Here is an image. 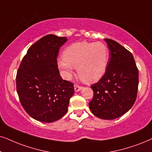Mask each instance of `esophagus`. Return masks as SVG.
Listing matches in <instances>:
<instances>
[{"label":"esophagus","mask_w":152,"mask_h":152,"mask_svg":"<svg viewBox=\"0 0 152 152\" xmlns=\"http://www.w3.org/2000/svg\"><path fill=\"white\" fill-rule=\"evenodd\" d=\"M83 88L82 86H80L77 85V84H75L74 85V90H75V92H78L80 91V90H81Z\"/></svg>","instance_id":"1"}]
</instances>
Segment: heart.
<instances>
[{
    "instance_id": "obj_1",
    "label": "heart",
    "mask_w": 152,
    "mask_h": 152,
    "mask_svg": "<svg viewBox=\"0 0 152 152\" xmlns=\"http://www.w3.org/2000/svg\"><path fill=\"white\" fill-rule=\"evenodd\" d=\"M109 57L107 46L101 42H79L64 49L62 59L57 61L65 77H69L77 67L80 78L86 83H95L102 77L107 70Z\"/></svg>"
}]
</instances>
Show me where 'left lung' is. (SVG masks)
<instances>
[{"mask_svg":"<svg viewBox=\"0 0 152 152\" xmlns=\"http://www.w3.org/2000/svg\"><path fill=\"white\" fill-rule=\"evenodd\" d=\"M104 41L109 50L108 64L102 77L90 86L94 95L89 107L98 118L111 120L123 116L133 106L139 73L130 51L114 40Z\"/></svg>","mask_w":152,"mask_h":152,"instance_id":"1","label":"left lung"}]
</instances>
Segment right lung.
<instances>
[{
	"label": "right lung",
	"mask_w": 152,
	"mask_h": 152,
	"mask_svg": "<svg viewBox=\"0 0 152 152\" xmlns=\"http://www.w3.org/2000/svg\"><path fill=\"white\" fill-rule=\"evenodd\" d=\"M66 37L46 35L28 49L16 76L21 104L31 117L41 122L59 120L67 112L74 83L63 80L57 55Z\"/></svg>",
	"instance_id": "1"
}]
</instances>
